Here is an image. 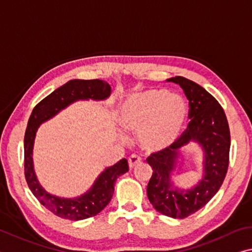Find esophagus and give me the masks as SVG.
<instances>
[{"label":"esophagus","mask_w":252,"mask_h":252,"mask_svg":"<svg viewBox=\"0 0 252 252\" xmlns=\"http://www.w3.org/2000/svg\"><path fill=\"white\" fill-rule=\"evenodd\" d=\"M127 162H129V167L130 168H133V167H135L137 165H139V163L141 162V158L140 156L138 155H131L129 159H127Z\"/></svg>","instance_id":"esophagus-1"}]
</instances>
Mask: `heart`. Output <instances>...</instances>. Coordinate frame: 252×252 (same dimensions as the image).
<instances>
[{"instance_id": "obj_1", "label": "heart", "mask_w": 252, "mask_h": 252, "mask_svg": "<svg viewBox=\"0 0 252 252\" xmlns=\"http://www.w3.org/2000/svg\"><path fill=\"white\" fill-rule=\"evenodd\" d=\"M187 107L184 98L165 89H150L126 99L120 110V122L126 130L139 132L148 150L169 147L181 133Z\"/></svg>"}]
</instances>
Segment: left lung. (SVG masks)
<instances>
[{
    "instance_id": "1",
    "label": "left lung",
    "mask_w": 252,
    "mask_h": 252,
    "mask_svg": "<svg viewBox=\"0 0 252 252\" xmlns=\"http://www.w3.org/2000/svg\"><path fill=\"white\" fill-rule=\"evenodd\" d=\"M167 81L183 89L189 99L190 120L187 129L169 147L147 158L154 170L147 195L158 212L174 219H185L205 206L223 184L229 167L230 129L223 107L202 86L182 76ZM189 141L198 142L205 150V176L193 189L174 190L171 171L176 165L179 148Z\"/></svg>"
}]
</instances>
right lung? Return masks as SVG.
Here are the masks:
<instances>
[{
  "label": "right lung",
  "instance_id": "obj_1",
  "mask_svg": "<svg viewBox=\"0 0 252 252\" xmlns=\"http://www.w3.org/2000/svg\"><path fill=\"white\" fill-rule=\"evenodd\" d=\"M111 86L101 79H73L55 90L33 107L25 134V176L29 189L41 204L59 218L78 221L94 217L109 204L114 193V183L129 170L126 159L106 168L95 181L92 189L76 198H61L48 194L35 177L32 162L33 141L39 126L70 103L78 99H105Z\"/></svg>",
  "mask_w": 252,
  "mask_h": 252
}]
</instances>
